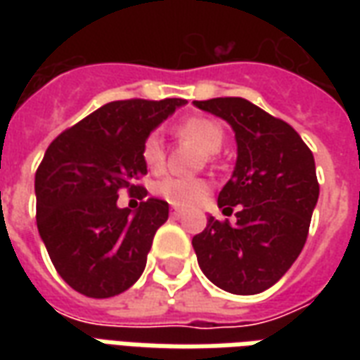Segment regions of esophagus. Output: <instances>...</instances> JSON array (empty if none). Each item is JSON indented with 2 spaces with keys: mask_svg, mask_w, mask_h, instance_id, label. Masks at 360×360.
Returning <instances> with one entry per match:
<instances>
[{
  "mask_svg": "<svg viewBox=\"0 0 360 360\" xmlns=\"http://www.w3.org/2000/svg\"><path fill=\"white\" fill-rule=\"evenodd\" d=\"M172 216L173 218H179V216H183V210H181V208H177V206H173Z\"/></svg>",
  "mask_w": 360,
  "mask_h": 360,
  "instance_id": "1",
  "label": "esophagus"
}]
</instances>
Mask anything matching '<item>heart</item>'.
<instances>
[{"label": "heart", "mask_w": 360, "mask_h": 360, "mask_svg": "<svg viewBox=\"0 0 360 360\" xmlns=\"http://www.w3.org/2000/svg\"><path fill=\"white\" fill-rule=\"evenodd\" d=\"M175 133L196 142L206 154H216L224 139L226 131L218 121L208 117H188L175 125ZM142 162L152 172H160L165 164V146L162 136L158 133H150L142 142ZM210 191V183L202 177H183V175H165L154 185V193L165 198L167 202L177 206H193Z\"/></svg>", "instance_id": "1"}]
</instances>
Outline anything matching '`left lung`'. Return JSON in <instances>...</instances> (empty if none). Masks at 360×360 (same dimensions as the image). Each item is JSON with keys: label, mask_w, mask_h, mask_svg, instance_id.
Instances as JSON below:
<instances>
[{"label": "left lung", "mask_w": 360, "mask_h": 360, "mask_svg": "<svg viewBox=\"0 0 360 360\" xmlns=\"http://www.w3.org/2000/svg\"><path fill=\"white\" fill-rule=\"evenodd\" d=\"M196 108L226 119L237 139V164L218 206L235 224L208 218L193 237L198 266L214 285L257 295L285 274L309 235L320 185L310 148L283 119L245 98H212Z\"/></svg>", "instance_id": "8db88e82"}]
</instances>
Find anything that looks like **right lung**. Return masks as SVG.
I'll list each match as a JSON object with an SVG mask.
<instances>
[{
  "label": "right lung",
  "mask_w": 360,
  "mask_h": 360,
  "mask_svg": "<svg viewBox=\"0 0 360 360\" xmlns=\"http://www.w3.org/2000/svg\"><path fill=\"white\" fill-rule=\"evenodd\" d=\"M181 98L102 105L51 142L36 169V226L67 285L92 299L123 293L141 278L169 204L148 198L119 208L121 191L144 198L142 142Z\"/></svg>",
  "instance_id": "obj_1"
}]
</instances>
